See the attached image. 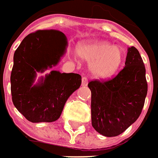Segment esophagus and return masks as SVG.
<instances>
[{
    "label": "esophagus",
    "instance_id": "1",
    "mask_svg": "<svg viewBox=\"0 0 158 158\" xmlns=\"http://www.w3.org/2000/svg\"><path fill=\"white\" fill-rule=\"evenodd\" d=\"M87 84H88V78L86 77H83L81 78V85L86 86Z\"/></svg>",
    "mask_w": 158,
    "mask_h": 158
}]
</instances>
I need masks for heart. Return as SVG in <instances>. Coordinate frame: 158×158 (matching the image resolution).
Wrapping results in <instances>:
<instances>
[{
    "label": "heart",
    "instance_id": "heart-1",
    "mask_svg": "<svg viewBox=\"0 0 158 158\" xmlns=\"http://www.w3.org/2000/svg\"><path fill=\"white\" fill-rule=\"evenodd\" d=\"M78 56L90 62L89 69L98 78L112 77L121 66L123 53L119 47L106 42H83L77 48Z\"/></svg>",
    "mask_w": 158,
    "mask_h": 158
}]
</instances>
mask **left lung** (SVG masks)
<instances>
[{
	"label": "left lung",
	"mask_w": 158,
	"mask_h": 158,
	"mask_svg": "<svg viewBox=\"0 0 158 158\" xmlns=\"http://www.w3.org/2000/svg\"><path fill=\"white\" fill-rule=\"evenodd\" d=\"M145 71L139 51L131 47L128 48L125 67L116 77L89 82L92 126L98 133L116 136L136 121L148 91Z\"/></svg>",
	"instance_id": "obj_1"
}]
</instances>
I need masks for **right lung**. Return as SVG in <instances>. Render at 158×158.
<instances>
[{
  "label": "right lung",
  "instance_id": "add662e5",
  "mask_svg": "<svg viewBox=\"0 0 158 158\" xmlns=\"http://www.w3.org/2000/svg\"><path fill=\"white\" fill-rule=\"evenodd\" d=\"M68 45L61 31L37 30L25 37L14 54L10 81L12 101L18 111L32 123H51L62 114L68 98L81 83L75 73L52 70L34 84L37 72L60 62Z\"/></svg>",
  "mask_w": 158,
  "mask_h": 158
}]
</instances>
